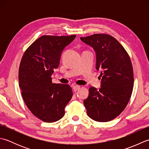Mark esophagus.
<instances>
[{
  "label": "esophagus",
  "instance_id": "esophagus-1",
  "mask_svg": "<svg viewBox=\"0 0 149 149\" xmlns=\"http://www.w3.org/2000/svg\"><path fill=\"white\" fill-rule=\"evenodd\" d=\"M73 89L75 91H76L77 90H79L80 89V86H77V85H74V86H73Z\"/></svg>",
  "mask_w": 149,
  "mask_h": 149
}]
</instances>
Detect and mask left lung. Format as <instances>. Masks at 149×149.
<instances>
[{
	"instance_id": "left-lung-1",
	"label": "left lung",
	"mask_w": 149,
	"mask_h": 149,
	"mask_svg": "<svg viewBox=\"0 0 149 149\" xmlns=\"http://www.w3.org/2000/svg\"><path fill=\"white\" fill-rule=\"evenodd\" d=\"M80 39L95 52V68L101 77L100 89L90 87L83 102L87 115L95 121L109 122L123 111L131 98L134 84L131 59L121 44L108 34Z\"/></svg>"
}]
</instances>
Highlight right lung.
Instances as JSON below:
<instances>
[{
	"instance_id": "add662e5",
	"label": "right lung",
	"mask_w": 149,
	"mask_h": 149,
	"mask_svg": "<svg viewBox=\"0 0 149 149\" xmlns=\"http://www.w3.org/2000/svg\"><path fill=\"white\" fill-rule=\"evenodd\" d=\"M76 37L42 36L28 47L19 66V86L26 106L34 116L51 123L65 115L73 93L68 84L52 83L62 52Z\"/></svg>"
}]
</instances>
